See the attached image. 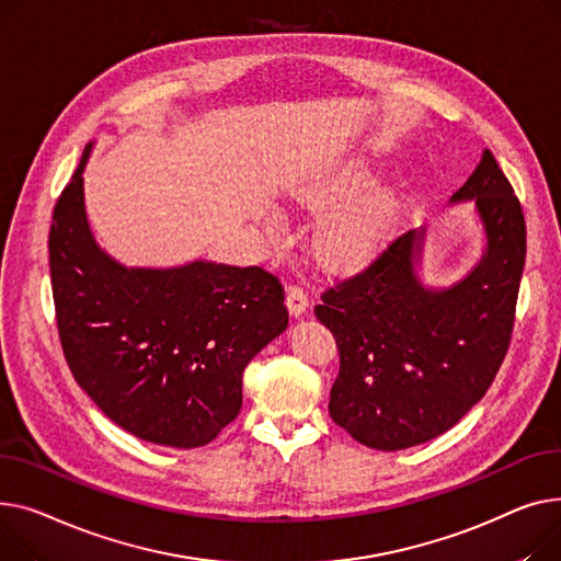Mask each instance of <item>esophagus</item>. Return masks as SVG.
I'll return each instance as SVG.
<instances>
[{"instance_id":"esophagus-1","label":"esophagus","mask_w":561,"mask_h":561,"mask_svg":"<svg viewBox=\"0 0 561 561\" xmlns=\"http://www.w3.org/2000/svg\"><path fill=\"white\" fill-rule=\"evenodd\" d=\"M285 304H287V310L291 312V317L306 314V310L310 306L308 291L301 285H289L287 287V296H285Z\"/></svg>"}]
</instances>
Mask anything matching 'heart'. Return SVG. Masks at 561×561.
<instances>
[{
	"mask_svg": "<svg viewBox=\"0 0 561 561\" xmlns=\"http://www.w3.org/2000/svg\"><path fill=\"white\" fill-rule=\"evenodd\" d=\"M371 181L374 174L367 168L351 164V168L328 172L294 187L289 204L301 210H325L344 202L346 196H353L362 187H367ZM389 219L391 204L385 194L362 196L355 204L337 210L323 221L317 236L319 251L333 265H355V262H362L376 251L385 238Z\"/></svg>",
	"mask_w": 561,
	"mask_h": 561,
	"instance_id": "heart-1",
	"label": "heart"
}]
</instances>
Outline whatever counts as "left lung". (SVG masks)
<instances>
[{
  "label": "left lung",
  "instance_id": "left-lung-1",
  "mask_svg": "<svg viewBox=\"0 0 561 561\" xmlns=\"http://www.w3.org/2000/svg\"><path fill=\"white\" fill-rule=\"evenodd\" d=\"M462 202L476 206L484 233L478 265L462 280H421L423 226L393 238L314 308L340 351L328 412L369 448L403 450L450 431L484 397L510 348L525 219L489 149L450 196Z\"/></svg>",
  "mask_w": 561,
  "mask_h": 561
}]
</instances>
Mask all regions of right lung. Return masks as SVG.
<instances>
[{"mask_svg": "<svg viewBox=\"0 0 561 561\" xmlns=\"http://www.w3.org/2000/svg\"><path fill=\"white\" fill-rule=\"evenodd\" d=\"M85 147L58 196L49 270L62 353L113 423L145 442L196 448L240 414L242 374L287 328L280 280L194 260L126 267L96 244L83 196Z\"/></svg>", "mask_w": 561, "mask_h": 561, "instance_id": "1", "label": "right lung"}]
</instances>
